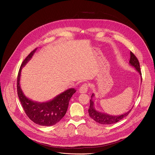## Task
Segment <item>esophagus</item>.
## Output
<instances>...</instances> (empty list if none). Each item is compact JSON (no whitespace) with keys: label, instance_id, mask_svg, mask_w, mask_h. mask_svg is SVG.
Wrapping results in <instances>:
<instances>
[{"label":"esophagus","instance_id":"34e87169","mask_svg":"<svg viewBox=\"0 0 155 155\" xmlns=\"http://www.w3.org/2000/svg\"><path fill=\"white\" fill-rule=\"evenodd\" d=\"M88 87H89V86H88V84L87 83H84L83 84L79 89V92L80 93H86L87 91V89H88Z\"/></svg>","mask_w":155,"mask_h":155}]
</instances>
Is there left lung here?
Wrapping results in <instances>:
<instances>
[{"mask_svg": "<svg viewBox=\"0 0 155 155\" xmlns=\"http://www.w3.org/2000/svg\"><path fill=\"white\" fill-rule=\"evenodd\" d=\"M130 61L129 63L130 64L136 68L137 71L140 74V75H142V73L140 71V64L139 62V60L137 59V57L134 54V53L131 52L130 53ZM142 78V77H141ZM94 94H92L91 96V99L90 100V108L88 109V112H89L90 117L93 119L96 122L101 124H114L115 123L118 122L123 118H125L128 115L129 112H130V110L128 111L127 112L121 115L118 116H114V115H110L104 113L99 112L94 107V102L92 100V97L94 96Z\"/></svg>", "mask_w": 155, "mask_h": 155, "instance_id": "1", "label": "left lung"}]
</instances>
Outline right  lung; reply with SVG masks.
<instances>
[{"label": "right lung", "instance_id": "1", "mask_svg": "<svg viewBox=\"0 0 155 155\" xmlns=\"http://www.w3.org/2000/svg\"><path fill=\"white\" fill-rule=\"evenodd\" d=\"M36 50L37 48L31 51L21 64L17 77L18 96L26 114L31 120L40 126H51L56 124L64 117L68 110L69 101L76 90L74 88H71L52 101L44 103L34 102L24 95L19 85L21 71L22 68L31 59Z\"/></svg>", "mask_w": 155, "mask_h": 155}]
</instances>
